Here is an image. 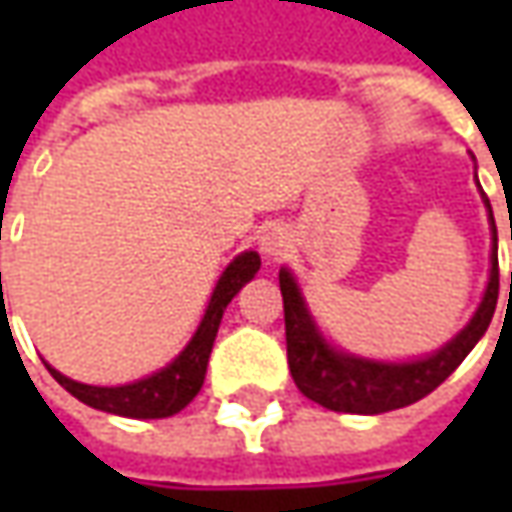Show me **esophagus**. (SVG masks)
<instances>
[{
    "mask_svg": "<svg viewBox=\"0 0 512 512\" xmlns=\"http://www.w3.org/2000/svg\"><path fill=\"white\" fill-rule=\"evenodd\" d=\"M287 247H290V236H287L282 227H270L262 233V253L270 256V259H279L285 256Z\"/></svg>",
    "mask_w": 512,
    "mask_h": 512,
    "instance_id": "34e87169",
    "label": "esophagus"
}]
</instances>
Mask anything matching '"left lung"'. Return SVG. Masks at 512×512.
<instances>
[{
	"instance_id": "1",
	"label": "left lung",
	"mask_w": 512,
	"mask_h": 512,
	"mask_svg": "<svg viewBox=\"0 0 512 512\" xmlns=\"http://www.w3.org/2000/svg\"><path fill=\"white\" fill-rule=\"evenodd\" d=\"M484 205L490 207L487 196ZM490 227H493V253H490V282L484 290V299L476 316L462 333L447 342L433 356L419 362H370L356 359L333 350L316 330L305 299L293 276L282 270L279 287H282V302H285V336H287V364L296 387L307 399L322 404L327 410L339 413H387L399 410L407 404L419 402L427 393H433L439 384L464 362V356L476 347V342L490 327V319L496 313L499 302V236L496 222L490 210ZM512 239V233H510ZM510 296H512V273H510Z\"/></svg>"
}]
</instances>
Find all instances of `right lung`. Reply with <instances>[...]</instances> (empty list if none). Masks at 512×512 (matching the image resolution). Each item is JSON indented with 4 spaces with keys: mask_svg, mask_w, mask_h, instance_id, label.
<instances>
[{
    "mask_svg": "<svg viewBox=\"0 0 512 512\" xmlns=\"http://www.w3.org/2000/svg\"><path fill=\"white\" fill-rule=\"evenodd\" d=\"M259 265H262V259L253 250L236 256L227 265L219 285L213 290V296H210V305H207L205 319H202V325L196 330V336L190 339V344L165 370L153 373V376L142 379V382L122 384V387L79 384L68 379V376H62L53 367H48L50 376L62 384L70 396H76L79 402L90 404L96 410H105V413L128 416V419H165V416L179 413L182 407H187L196 399V393L205 384L207 359H210V350H213L216 333H219V325H222L225 307L256 276Z\"/></svg>",
    "mask_w": 512,
    "mask_h": 512,
    "instance_id": "obj_1",
    "label": "right lung"
}]
</instances>
